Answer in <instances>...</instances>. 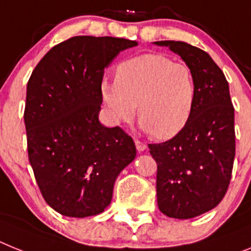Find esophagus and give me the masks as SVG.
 I'll use <instances>...</instances> for the list:
<instances>
[{"mask_svg":"<svg viewBox=\"0 0 251 251\" xmlns=\"http://www.w3.org/2000/svg\"><path fill=\"white\" fill-rule=\"evenodd\" d=\"M135 147L136 149H138V151H144L145 149H147V145L143 142H140V140H138V139L135 140Z\"/></svg>","mask_w":251,"mask_h":251,"instance_id":"obj_1","label":"esophagus"}]
</instances>
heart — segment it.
I'll list each match as a JSON object with an SVG mask.
<instances>
[{"label": "heart", "instance_id": "heart-1", "mask_svg": "<svg viewBox=\"0 0 251 251\" xmlns=\"http://www.w3.org/2000/svg\"><path fill=\"white\" fill-rule=\"evenodd\" d=\"M100 96L116 124L135 116L140 129L157 139H171L186 127L197 100V84L186 64L161 53H145L124 61L116 80L100 83Z\"/></svg>", "mask_w": 251, "mask_h": 251}]
</instances>
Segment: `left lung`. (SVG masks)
Masks as SVG:
<instances>
[{
	"mask_svg": "<svg viewBox=\"0 0 251 251\" xmlns=\"http://www.w3.org/2000/svg\"><path fill=\"white\" fill-rule=\"evenodd\" d=\"M193 71L197 100L182 131L149 144L157 162V203L171 218L189 220L216 208L228 189L235 159V109L225 74L207 52L185 42H153Z\"/></svg>",
	"mask_w": 251,
	"mask_h": 251,
	"instance_id": "obj_1",
	"label": "left lung"
}]
</instances>
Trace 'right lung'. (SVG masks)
<instances>
[{
	"label": "right lung",
	"instance_id": "right-lung-1",
	"mask_svg": "<svg viewBox=\"0 0 251 251\" xmlns=\"http://www.w3.org/2000/svg\"><path fill=\"white\" fill-rule=\"evenodd\" d=\"M135 46L124 38L73 37L54 46L29 79L24 113L29 162L44 201L62 216L102 213L117 176L135 159L132 139L98 117L104 69Z\"/></svg>",
	"mask_w": 251,
	"mask_h": 251
}]
</instances>
